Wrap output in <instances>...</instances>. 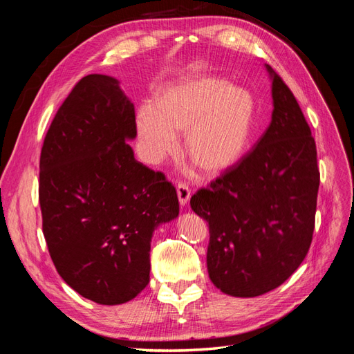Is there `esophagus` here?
<instances>
[{
	"mask_svg": "<svg viewBox=\"0 0 354 354\" xmlns=\"http://www.w3.org/2000/svg\"><path fill=\"white\" fill-rule=\"evenodd\" d=\"M190 195H192V190L186 183H178L177 185V196H178V201H180L181 205H186V203L190 199Z\"/></svg>",
	"mask_w": 354,
	"mask_h": 354,
	"instance_id": "34e87169",
	"label": "esophagus"
}]
</instances>
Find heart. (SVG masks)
I'll list each match as a JSON object with an SVG mask.
<instances>
[{"label": "heart", "instance_id": "1", "mask_svg": "<svg viewBox=\"0 0 354 354\" xmlns=\"http://www.w3.org/2000/svg\"><path fill=\"white\" fill-rule=\"evenodd\" d=\"M255 102L250 91L221 78L194 77L156 93L153 106L137 113L143 153L158 162L177 149L174 133L185 136V151L202 173L217 176L236 165L251 143Z\"/></svg>", "mask_w": 354, "mask_h": 354}]
</instances>
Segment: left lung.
<instances>
[{"label": "left lung", "instance_id": "obj_1", "mask_svg": "<svg viewBox=\"0 0 354 354\" xmlns=\"http://www.w3.org/2000/svg\"><path fill=\"white\" fill-rule=\"evenodd\" d=\"M272 75V122L236 165L190 198L207 220L208 274L233 297L281 286L313 239L320 173L315 138L283 80Z\"/></svg>", "mask_w": 354, "mask_h": 354}]
</instances>
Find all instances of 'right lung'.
I'll use <instances>...</instances> for the list:
<instances>
[{
	"mask_svg": "<svg viewBox=\"0 0 354 354\" xmlns=\"http://www.w3.org/2000/svg\"><path fill=\"white\" fill-rule=\"evenodd\" d=\"M133 103L106 75L80 80L39 158L42 233L57 273L84 298L122 304L149 283L151 239L178 216L176 187L134 158Z\"/></svg>",
	"mask_w": 354,
	"mask_h": 354,
	"instance_id": "1",
	"label": "right lung"
}]
</instances>
